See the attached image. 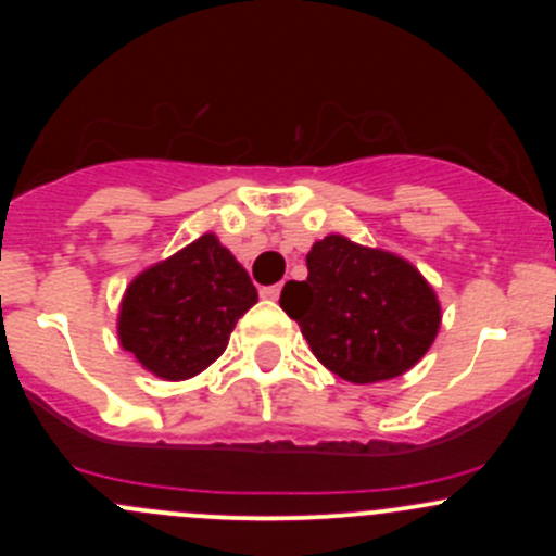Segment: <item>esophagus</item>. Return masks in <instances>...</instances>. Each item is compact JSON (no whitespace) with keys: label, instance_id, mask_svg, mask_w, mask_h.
<instances>
[{"label":"esophagus","instance_id":"1","mask_svg":"<svg viewBox=\"0 0 556 556\" xmlns=\"http://www.w3.org/2000/svg\"><path fill=\"white\" fill-rule=\"evenodd\" d=\"M279 293H282V285H268V288H263L261 290V295L263 299H279Z\"/></svg>","mask_w":556,"mask_h":556}]
</instances>
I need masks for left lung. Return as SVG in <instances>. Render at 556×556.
Segmentation results:
<instances>
[{
  "mask_svg": "<svg viewBox=\"0 0 556 556\" xmlns=\"http://www.w3.org/2000/svg\"><path fill=\"white\" fill-rule=\"evenodd\" d=\"M306 268L304 282L285 285L279 306L336 377L355 384L395 379L439 336V299L403 257L330 233L312 244Z\"/></svg>",
  "mask_w": 556,
  "mask_h": 556,
  "instance_id": "1",
  "label": "left lung"
}]
</instances>
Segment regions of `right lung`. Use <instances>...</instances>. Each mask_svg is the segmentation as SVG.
<instances>
[{
    "label": "right lung",
    "mask_w": 556,
    "mask_h": 556,
    "mask_svg": "<svg viewBox=\"0 0 556 556\" xmlns=\"http://www.w3.org/2000/svg\"><path fill=\"white\" fill-rule=\"evenodd\" d=\"M257 290L242 263L204 233L128 285L117 339L144 371L182 382L226 352L237 319L255 306Z\"/></svg>",
    "instance_id": "right-lung-1"
}]
</instances>
